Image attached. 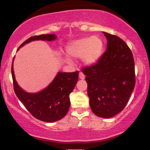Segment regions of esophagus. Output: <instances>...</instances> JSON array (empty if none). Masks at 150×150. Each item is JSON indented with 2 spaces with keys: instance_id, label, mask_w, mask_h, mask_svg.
I'll list each match as a JSON object with an SVG mask.
<instances>
[{
  "instance_id": "esophagus-1",
  "label": "esophagus",
  "mask_w": 150,
  "mask_h": 150,
  "mask_svg": "<svg viewBox=\"0 0 150 150\" xmlns=\"http://www.w3.org/2000/svg\"><path fill=\"white\" fill-rule=\"evenodd\" d=\"M79 78H80V80H84V79L85 78V75H84L82 73H79Z\"/></svg>"
}]
</instances>
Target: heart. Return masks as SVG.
Returning a JSON list of instances; mask_svg holds the SVG:
<instances>
[{
	"label": "heart",
	"instance_id": "b5f03b06",
	"mask_svg": "<svg viewBox=\"0 0 150 150\" xmlns=\"http://www.w3.org/2000/svg\"><path fill=\"white\" fill-rule=\"evenodd\" d=\"M104 51V42L97 36L83 37L70 42L66 46L68 56L73 58H82L85 65H93L99 61ZM64 61L68 63L72 61L68 57H64Z\"/></svg>",
	"mask_w": 150,
	"mask_h": 150
}]
</instances>
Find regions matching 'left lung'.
Listing matches in <instances>:
<instances>
[{
	"label": "left lung",
	"mask_w": 150,
	"mask_h": 150,
	"mask_svg": "<svg viewBox=\"0 0 150 150\" xmlns=\"http://www.w3.org/2000/svg\"><path fill=\"white\" fill-rule=\"evenodd\" d=\"M103 34L107 40L106 51L95 65L86 67L82 73L93 113L109 118L123 111L133 91L135 63L131 51L120 38Z\"/></svg>",
	"instance_id": "obj_1"
}]
</instances>
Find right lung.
<instances>
[{"instance_id": "1", "label": "right lung", "mask_w": 150, "mask_h": 150, "mask_svg": "<svg viewBox=\"0 0 150 150\" xmlns=\"http://www.w3.org/2000/svg\"><path fill=\"white\" fill-rule=\"evenodd\" d=\"M56 39V34L34 36L22 43L18 51L25 44L33 41L52 42ZM14 58L11 68L14 90L17 97L25 105L26 108L36 118L47 123H52L63 118L69 110V95L73 91L78 80L79 72H58L52 82L46 88L37 92H27L21 88L15 80L13 69Z\"/></svg>"}]
</instances>
